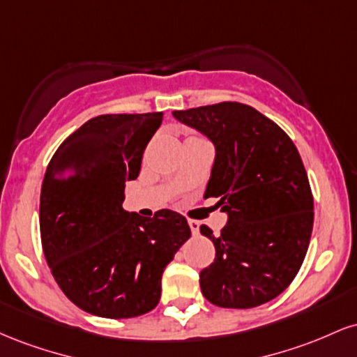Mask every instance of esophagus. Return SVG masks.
<instances>
[{
    "mask_svg": "<svg viewBox=\"0 0 357 357\" xmlns=\"http://www.w3.org/2000/svg\"><path fill=\"white\" fill-rule=\"evenodd\" d=\"M188 225H190L192 235H198L199 233V223L196 220H188Z\"/></svg>",
    "mask_w": 357,
    "mask_h": 357,
    "instance_id": "esophagus-1",
    "label": "esophagus"
}]
</instances>
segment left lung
I'll use <instances>...</instances> for the list:
<instances>
[{
    "instance_id": "8db88e82",
    "label": "left lung",
    "mask_w": 357,
    "mask_h": 357,
    "mask_svg": "<svg viewBox=\"0 0 357 357\" xmlns=\"http://www.w3.org/2000/svg\"><path fill=\"white\" fill-rule=\"evenodd\" d=\"M173 117L215 146L204 198L228 221L199 273L203 296L225 309H250L290 285L304 261L314 225V199L297 147L275 122L250 105L221 102L174 110Z\"/></svg>"
}]
</instances>
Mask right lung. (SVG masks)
<instances>
[{"instance_id": "1", "label": "right lung", "mask_w": 357, "mask_h": 357, "mask_svg": "<svg viewBox=\"0 0 357 357\" xmlns=\"http://www.w3.org/2000/svg\"><path fill=\"white\" fill-rule=\"evenodd\" d=\"M162 112L107 114L70 134L53 154L40 195V233L53 278L77 307L107 319L158 305L161 277L191 236L173 210L144 218L122 208Z\"/></svg>"}]
</instances>
